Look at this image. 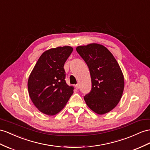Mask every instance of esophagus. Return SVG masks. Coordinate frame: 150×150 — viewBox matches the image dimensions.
<instances>
[{
	"mask_svg": "<svg viewBox=\"0 0 150 150\" xmlns=\"http://www.w3.org/2000/svg\"><path fill=\"white\" fill-rule=\"evenodd\" d=\"M75 88L76 89H79V88H80V86H79V84L78 83V84H76V85H75Z\"/></svg>",
	"mask_w": 150,
	"mask_h": 150,
	"instance_id": "obj_1",
	"label": "esophagus"
}]
</instances>
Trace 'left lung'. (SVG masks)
I'll return each mask as SVG.
<instances>
[{"instance_id": "8db88e82", "label": "left lung", "mask_w": 150, "mask_h": 150, "mask_svg": "<svg viewBox=\"0 0 150 150\" xmlns=\"http://www.w3.org/2000/svg\"><path fill=\"white\" fill-rule=\"evenodd\" d=\"M76 51L89 67L92 89L84 96L87 105L96 113L112 110L120 101L124 89V78L113 55L103 45H80Z\"/></svg>"}]
</instances>
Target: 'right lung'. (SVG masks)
Instances as JSON below:
<instances>
[{
	"mask_svg": "<svg viewBox=\"0 0 150 150\" xmlns=\"http://www.w3.org/2000/svg\"><path fill=\"white\" fill-rule=\"evenodd\" d=\"M73 51L70 46L50 49L42 53L30 74L28 89L32 101L47 115L59 113L74 93L65 81L64 64Z\"/></svg>",
	"mask_w": 150,
	"mask_h": 150,
	"instance_id": "add662e5",
	"label": "right lung"
}]
</instances>
